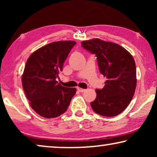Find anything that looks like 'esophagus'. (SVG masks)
<instances>
[{
	"mask_svg": "<svg viewBox=\"0 0 157 157\" xmlns=\"http://www.w3.org/2000/svg\"><path fill=\"white\" fill-rule=\"evenodd\" d=\"M77 89H78V91L79 92H84V91H86V89H82V88H79V87L77 88Z\"/></svg>",
	"mask_w": 157,
	"mask_h": 157,
	"instance_id": "34e87169",
	"label": "esophagus"
}]
</instances>
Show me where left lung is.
Segmentation results:
<instances>
[{
  "label": "left lung",
  "mask_w": 157,
  "mask_h": 157,
  "mask_svg": "<svg viewBox=\"0 0 157 157\" xmlns=\"http://www.w3.org/2000/svg\"><path fill=\"white\" fill-rule=\"evenodd\" d=\"M81 46L96 55L100 73L106 78L102 89H96V98L91 102L98 114L114 117L125 110L136 86V70L134 58L119 44L99 38L84 40Z\"/></svg>",
  "instance_id": "obj_1"
}]
</instances>
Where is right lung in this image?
<instances>
[{
  "mask_svg": "<svg viewBox=\"0 0 157 157\" xmlns=\"http://www.w3.org/2000/svg\"><path fill=\"white\" fill-rule=\"evenodd\" d=\"M76 43L53 42L38 48L28 59L22 85L31 108L47 119L66 112L76 89L62 86L56 81L63 63Z\"/></svg>",
  "mask_w": 157,
  "mask_h": 157,
  "instance_id": "1",
  "label": "right lung"
}]
</instances>
